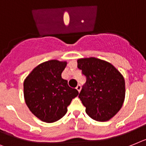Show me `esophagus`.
<instances>
[{"instance_id": "34e87169", "label": "esophagus", "mask_w": 146, "mask_h": 146, "mask_svg": "<svg viewBox=\"0 0 146 146\" xmlns=\"http://www.w3.org/2000/svg\"><path fill=\"white\" fill-rule=\"evenodd\" d=\"M76 90H78V91H79V92H80V90H81V88H82V87H81V85H80V84H78V85H77V86H76Z\"/></svg>"}]
</instances>
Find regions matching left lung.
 I'll list each match as a JSON object with an SVG mask.
<instances>
[{
	"mask_svg": "<svg viewBox=\"0 0 146 146\" xmlns=\"http://www.w3.org/2000/svg\"><path fill=\"white\" fill-rule=\"evenodd\" d=\"M77 62L78 68L86 77L79 98L86 108L87 114L94 120H109L124 102V78L111 64L103 60L91 57L80 58Z\"/></svg>",
	"mask_w": 146,
	"mask_h": 146,
	"instance_id": "left-lung-1",
	"label": "left lung"
}]
</instances>
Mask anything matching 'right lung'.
<instances>
[{"mask_svg":"<svg viewBox=\"0 0 146 146\" xmlns=\"http://www.w3.org/2000/svg\"><path fill=\"white\" fill-rule=\"evenodd\" d=\"M67 62L50 60L35 67L24 82L27 107L35 117L50 123L65 115L67 106L79 92L62 78Z\"/></svg>","mask_w":146,"mask_h":146,"instance_id":"right-lung-1","label":"right lung"}]
</instances>
